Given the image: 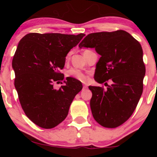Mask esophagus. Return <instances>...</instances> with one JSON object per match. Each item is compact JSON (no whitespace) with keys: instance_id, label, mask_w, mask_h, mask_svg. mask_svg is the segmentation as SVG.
I'll list each match as a JSON object with an SVG mask.
<instances>
[{"instance_id":"1","label":"esophagus","mask_w":157,"mask_h":157,"mask_svg":"<svg viewBox=\"0 0 157 157\" xmlns=\"http://www.w3.org/2000/svg\"><path fill=\"white\" fill-rule=\"evenodd\" d=\"M87 89V85L83 84V89Z\"/></svg>"}]
</instances>
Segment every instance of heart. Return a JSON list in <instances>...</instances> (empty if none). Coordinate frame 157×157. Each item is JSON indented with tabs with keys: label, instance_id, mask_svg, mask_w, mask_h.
<instances>
[{
	"label": "heart",
	"instance_id": "heart-1",
	"mask_svg": "<svg viewBox=\"0 0 157 157\" xmlns=\"http://www.w3.org/2000/svg\"><path fill=\"white\" fill-rule=\"evenodd\" d=\"M69 58V55L66 56V60ZM66 75H67L68 77H70V78L75 79V80H79V81H85L86 80V74H85L83 71H82L80 69H77V68H71L67 71L66 73Z\"/></svg>",
	"mask_w": 157,
	"mask_h": 157
}]
</instances>
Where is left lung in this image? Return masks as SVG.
<instances>
[{
    "label": "left lung",
    "mask_w": 157,
    "mask_h": 157,
    "mask_svg": "<svg viewBox=\"0 0 157 157\" xmlns=\"http://www.w3.org/2000/svg\"><path fill=\"white\" fill-rule=\"evenodd\" d=\"M79 47L94 48L101 56L94 80L99 83L112 81L105 90L89 87L92 92L90 106L94 118L105 128L121 125L134 113L143 91L145 66L141 45L127 32L117 30L89 34Z\"/></svg>",
    "instance_id": "obj_1"
}]
</instances>
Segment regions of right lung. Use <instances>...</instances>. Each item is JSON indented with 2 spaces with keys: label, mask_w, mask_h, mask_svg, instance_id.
Wrapping results in <instances>:
<instances>
[{
  "label": "right lung",
  "mask_w": 157,
  "mask_h": 157,
  "mask_svg": "<svg viewBox=\"0 0 157 157\" xmlns=\"http://www.w3.org/2000/svg\"><path fill=\"white\" fill-rule=\"evenodd\" d=\"M85 36L60 33H29L20 40L12 59L15 87L27 117L43 128H52L67 117L74 98L82 89L80 81L60 72L68 52ZM63 82H61L62 84Z\"/></svg>",
  "instance_id": "add662e5"
}]
</instances>
